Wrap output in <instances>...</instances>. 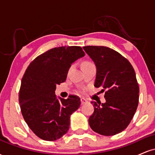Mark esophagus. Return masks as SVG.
<instances>
[{"label":"esophagus","instance_id":"1","mask_svg":"<svg viewBox=\"0 0 155 155\" xmlns=\"http://www.w3.org/2000/svg\"><path fill=\"white\" fill-rule=\"evenodd\" d=\"M80 100H81V104H84L87 102V99H85L84 97H81V98H80Z\"/></svg>","mask_w":155,"mask_h":155}]
</instances>
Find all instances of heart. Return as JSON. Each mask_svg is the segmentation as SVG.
<instances>
[{
    "label": "heart",
    "instance_id": "1",
    "mask_svg": "<svg viewBox=\"0 0 155 155\" xmlns=\"http://www.w3.org/2000/svg\"><path fill=\"white\" fill-rule=\"evenodd\" d=\"M90 63H90V62H88V61H85L82 63V65H87V64H90Z\"/></svg>",
    "mask_w": 155,
    "mask_h": 155
}]
</instances>
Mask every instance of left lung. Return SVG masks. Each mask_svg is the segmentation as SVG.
Here are the masks:
<instances>
[{"mask_svg":"<svg viewBox=\"0 0 155 155\" xmlns=\"http://www.w3.org/2000/svg\"><path fill=\"white\" fill-rule=\"evenodd\" d=\"M84 50L95 63V87L105 92L106 103L92 101L94 112L89 119L92 130L103 136L123 131L138 105L139 86L130 63L117 51L103 46H87Z\"/></svg>","mask_w":155,"mask_h":155,"instance_id":"1","label":"left lung"}]
</instances>
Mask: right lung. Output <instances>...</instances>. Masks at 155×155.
I'll return each mask as SVG.
<instances>
[{
  "instance_id": "obj_1",
  "label": "right lung",
  "mask_w": 155,
  "mask_h": 155,
  "mask_svg": "<svg viewBox=\"0 0 155 155\" xmlns=\"http://www.w3.org/2000/svg\"><path fill=\"white\" fill-rule=\"evenodd\" d=\"M84 56L81 47H60L35 58L23 76L19 92L21 112L28 127L41 139L58 140L68 132L70 116L79 108L80 98L55 95L56 85L64 82L72 63Z\"/></svg>"
}]
</instances>
